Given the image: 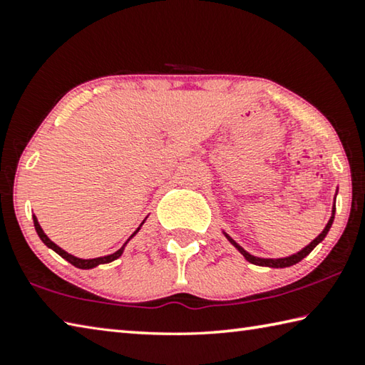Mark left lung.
Returning <instances> with one entry per match:
<instances>
[{"label":"left lung","mask_w":365,"mask_h":365,"mask_svg":"<svg viewBox=\"0 0 365 365\" xmlns=\"http://www.w3.org/2000/svg\"><path fill=\"white\" fill-rule=\"evenodd\" d=\"M334 218H335V202H334V208H331V216H330V220H329V222H327V226L324 227V231H322L321 234H319L317 237H316L314 240H312L309 245H306V247L303 248V250H299L298 253H293V255H290V257H285V258H259V257H253V255H250L247 250H244V248H242L232 237H229V235H227L226 232H222V234L226 235V239H227L229 242H231V244H232L235 248H237V250H239L242 255H244V258H245L247 261H250L252 264L266 266V267H289V266H293V264L299 263V261L308 257V255H309L312 250H314L316 245L321 244V242L325 239V235L329 234L331 225H334Z\"/></svg>","instance_id":"8db88e82"}]
</instances>
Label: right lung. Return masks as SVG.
Listing matches in <instances>:
<instances>
[{"label":"right lung","mask_w":365,"mask_h":365,"mask_svg":"<svg viewBox=\"0 0 365 365\" xmlns=\"http://www.w3.org/2000/svg\"><path fill=\"white\" fill-rule=\"evenodd\" d=\"M34 225H35V229H36V234L40 235V239L43 240V244L46 245V247H49L51 250H54L57 255H61V257L63 258V259H67L70 264H73L75 267H80V269H93V267H96V266H99V264H106V263H112V261H115L117 258H120L121 257V253H123V250H125V247H126V244L128 242H130L134 235H136L138 232H139V229H140V226L144 225V221L140 222V226L136 229V231H134L133 234H131V237L128 239L125 244H123V247L120 248V250H117L115 253H112V255H107V257H99V258H93V259H83V258H76V257H73V255H70V253H67L66 250H62V248L59 247V245H56L53 240H51L46 234H44V231L41 229V226H40V222H38V220H36V216L34 215Z\"/></svg>","instance_id":"add662e5"}]
</instances>
